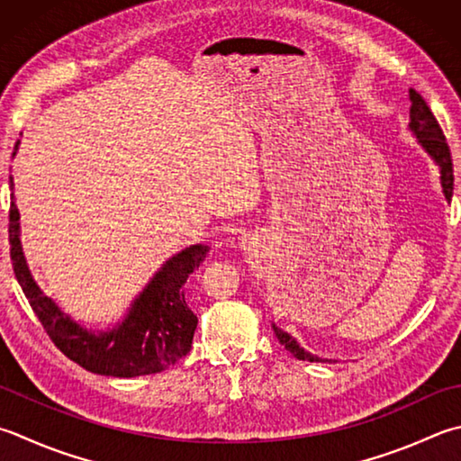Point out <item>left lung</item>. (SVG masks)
Listing matches in <instances>:
<instances>
[{"instance_id": "obj_1", "label": "left lung", "mask_w": 461, "mask_h": 461, "mask_svg": "<svg viewBox=\"0 0 461 461\" xmlns=\"http://www.w3.org/2000/svg\"><path fill=\"white\" fill-rule=\"evenodd\" d=\"M410 100H411L410 128L413 130L415 136H418V140L423 149L428 150L431 158L438 162V167L441 170V188H444V194L447 201H451V194H454V164H451V152L446 142L444 130L439 128L436 116H433V112L429 110V106L425 104V100L418 92L410 90ZM273 329H275L276 339H279V343L285 345V349L293 353L294 357L301 361H319L317 357H312V355H309L305 349H303V347H299L297 341H294L289 333H285L283 329H279L276 325H273Z\"/></svg>"}]
</instances>
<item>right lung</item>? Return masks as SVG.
<instances>
[{
  "label": "right lung",
  "instance_id": "1",
  "mask_svg": "<svg viewBox=\"0 0 461 461\" xmlns=\"http://www.w3.org/2000/svg\"><path fill=\"white\" fill-rule=\"evenodd\" d=\"M17 144L20 142H15V150ZM10 182L14 185V180ZM17 219L20 212L12 193L7 232L15 279L43 331L68 359L98 375L138 377L168 369L190 351L198 319L186 305L185 283L204 260L206 245H193L167 260L136 299L124 323L108 333L94 335L64 315L32 279L22 253Z\"/></svg>",
  "mask_w": 461,
  "mask_h": 461
}]
</instances>
